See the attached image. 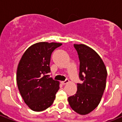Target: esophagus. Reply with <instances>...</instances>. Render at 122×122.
<instances>
[{
	"label": "esophagus",
	"instance_id": "1",
	"mask_svg": "<svg viewBox=\"0 0 122 122\" xmlns=\"http://www.w3.org/2000/svg\"><path fill=\"white\" fill-rule=\"evenodd\" d=\"M68 83H69V80L68 79H66V80H65V81H61V83L63 84V85H65V84H67Z\"/></svg>",
	"mask_w": 122,
	"mask_h": 122
}]
</instances>
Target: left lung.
Segmentation results:
<instances>
[{"label":"left lung","instance_id":"obj_1","mask_svg":"<svg viewBox=\"0 0 122 122\" xmlns=\"http://www.w3.org/2000/svg\"><path fill=\"white\" fill-rule=\"evenodd\" d=\"M80 59L76 93L68 99L71 108L81 115L92 112L100 102L106 88L107 70L98 54L84 44H74Z\"/></svg>","mask_w":122,"mask_h":122}]
</instances>
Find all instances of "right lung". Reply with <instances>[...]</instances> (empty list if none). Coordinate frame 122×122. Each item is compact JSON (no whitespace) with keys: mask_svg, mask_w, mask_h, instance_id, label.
I'll return each mask as SVG.
<instances>
[{"mask_svg":"<svg viewBox=\"0 0 122 122\" xmlns=\"http://www.w3.org/2000/svg\"><path fill=\"white\" fill-rule=\"evenodd\" d=\"M61 43L42 42L26 50L18 64L16 81L26 104L34 112L51 106L59 89V81L49 78L52 52Z\"/></svg>","mask_w":122,"mask_h":122,"instance_id":"right-lung-1","label":"right lung"}]
</instances>
